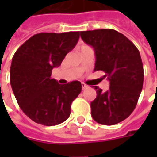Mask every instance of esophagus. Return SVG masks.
Instances as JSON below:
<instances>
[{
    "instance_id": "34e87169",
    "label": "esophagus",
    "mask_w": 157,
    "mask_h": 157,
    "mask_svg": "<svg viewBox=\"0 0 157 157\" xmlns=\"http://www.w3.org/2000/svg\"><path fill=\"white\" fill-rule=\"evenodd\" d=\"M81 86H82V89H83V90H86V89H87V88L89 87L87 85H86L85 83H82Z\"/></svg>"
}]
</instances>
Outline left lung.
Instances as JSON below:
<instances>
[{"label":"left lung","mask_w":157,"mask_h":157,"mask_svg":"<svg viewBox=\"0 0 157 157\" xmlns=\"http://www.w3.org/2000/svg\"><path fill=\"white\" fill-rule=\"evenodd\" d=\"M82 40L95 53L94 71H103L110 82L108 91L94 86L97 96L91 102L94 120L111 126L124 121L136 108L144 72L140 52L124 35L114 29L81 31Z\"/></svg>","instance_id":"left-lung-1"}]
</instances>
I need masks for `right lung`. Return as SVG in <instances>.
Here are the masks:
<instances>
[{
    "label": "right lung",
    "mask_w": 157,
    "mask_h": 157,
    "mask_svg": "<svg viewBox=\"0 0 157 157\" xmlns=\"http://www.w3.org/2000/svg\"><path fill=\"white\" fill-rule=\"evenodd\" d=\"M78 39L79 31L36 34L15 52L9 71L11 87L22 112L35 122L55 126L70 116L81 83L60 85L51 76Z\"/></svg>",
    "instance_id": "right-lung-1"
}]
</instances>
